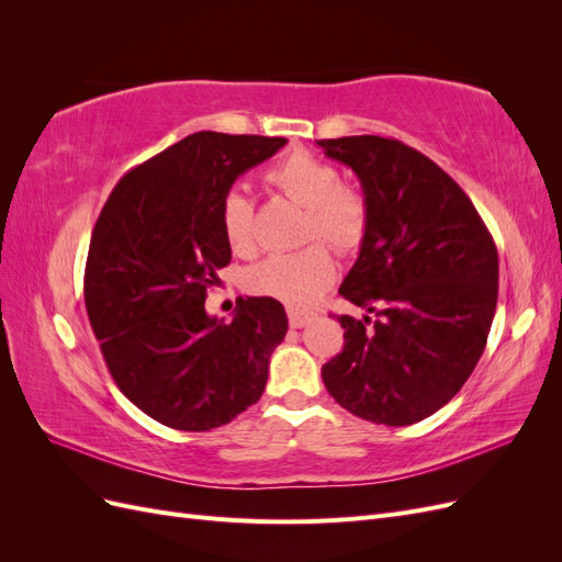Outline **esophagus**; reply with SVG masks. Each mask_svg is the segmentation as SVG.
<instances>
[{"instance_id": "1", "label": "esophagus", "mask_w": 562, "mask_h": 562, "mask_svg": "<svg viewBox=\"0 0 562 562\" xmlns=\"http://www.w3.org/2000/svg\"><path fill=\"white\" fill-rule=\"evenodd\" d=\"M314 318L312 312H300V310H288V323H291V328H302L307 326V323Z\"/></svg>"}]
</instances>
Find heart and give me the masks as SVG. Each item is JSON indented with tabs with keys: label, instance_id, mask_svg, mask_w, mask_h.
<instances>
[{
	"label": "heart",
	"instance_id": "obj_1",
	"mask_svg": "<svg viewBox=\"0 0 562 562\" xmlns=\"http://www.w3.org/2000/svg\"><path fill=\"white\" fill-rule=\"evenodd\" d=\"M267 182L277 187L304 209L302 239H321L337 252L359 248L368 234V201L361 192L339 184V171L310 151L297 149L267 171ZM220 225L236 255H250L252 206L239 192L229 190L220 203ZM335 277V262L326 246L310 244L297 252L269 255L252 265L246 277V291L260 297H274L291 307H307Z\"/></svg>",
	"mask_w": 562,
	"mask_h": 562
}]
</instances>
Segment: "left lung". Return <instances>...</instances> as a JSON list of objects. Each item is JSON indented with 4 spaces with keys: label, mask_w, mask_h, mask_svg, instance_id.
<instances>
[{
    "label": "left lung",
    "mask_w": 562,
    "mask_h": 562,
    "mask_svg": "<svg viewBox=\"0 0 562 562\" xmlns=\"http://www.w3.org/2000/svg\"><path fill=\"white\" fill-rule=\"evenodd\" d=\"M351 166L368 234L339 295L345 347L321 368L351 415L405 427L440 411L483 356L497 310L499 258L483 217L443 168L380 135L316 140Z\"/></svg>",
    "instance_id": "left-lung-1"
}]
</instances>
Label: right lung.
I'll return each mask as SVG.
<instances>
[{"label": "right lung", "mask_w": 562, "mask_h": 562, "mask_svg": "<svg viewBox=\"0 0 562 562\" xmlns=\"http://www.w3.org/2000/svg\"><path fill=\"white\" fill-rule=\"evenodd\" d=\"M285 138L199 131L131 168L91 234L83 302L108 370L145 415L211 431L258 403L288 330L274 297H239L229 323L206 293L232 260L220 203Z\"/></svg>", "instance_id": "add662e5"}]
</instances>
